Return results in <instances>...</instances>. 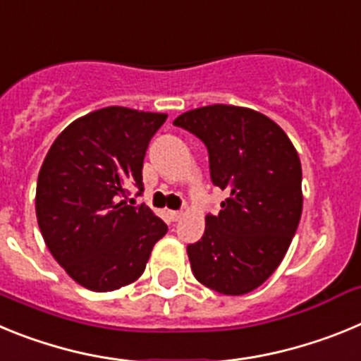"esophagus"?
<instances>
[{
	"mask_svg": "<svg viewBox=\"0 0 361 361\" xmlns=\"http://www.w3.org/2000/svg\"><path fill=\"white\" fill-rule=\"evenodd\" d=\"M180 216H183V212H170V219L173 220V222H177Z\"/></svg>",
	"mask_w": 361,
	"mask_h": 361,
	"instance_id": "1",
	"label": "esophagus"
}]
</instances>
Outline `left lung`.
Masks as SVG:
<instances>
[{"label": "left lung", "instance_id": "obj_1", "mask_svg": "<svg viewBox=\"0 0 361 361\" xmlns=\"http://www.w3.org/2000/svg\"><path fill=\"white\" fill-rule=\"evenodd\" d=\"M173 124L206 145L213 184L229 193L219 215H206L202 238L188 245L191 271L220 295H245L275 273L298 228V153L275 121L251 108L212 104Z\"/></svg>", "mask_w": 361, "mask_h": 361}]
</instances>
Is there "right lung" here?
Wrapping results in <instances>:
<instances>
[{"label": "right lung", "mask_w": 361, "mask_h": 361, "mask_svg": "<svg viewBox=\"0 0 361 361\" xmlns=\"http://www.w3.org/2000/svg\"><path fill=\"white\" fill-rule=\"evenodd\" d=\"M166 114L108 106L73 121L50 146L37 177L36 215L44 244L79 286L106 293L135 282L168 226L148 206L142 162Z\"/></svg>", "instance_id": "right-lung-1"}]
</instances>
